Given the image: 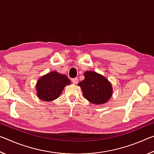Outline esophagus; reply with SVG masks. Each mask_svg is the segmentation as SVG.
I'll use <instances>...</instances> for the list:
<instances>
[{
	"mask_svg": "<svg viewBox=\"0 0 154 154\" xmlns=\"http://www.w3.org/2000/svg\"><path fill=\"white\" fill-rule=\"evenodd\" d=\"M78 78H77V77H75V78H73V79H72V83H74V84H76V83H78Z\"/></svg>",
	"mask_w": 154,
	"mask_h": 154,
	"instance_id": "esophagus-1",
	"label": "esophagus"
}]
</instances>
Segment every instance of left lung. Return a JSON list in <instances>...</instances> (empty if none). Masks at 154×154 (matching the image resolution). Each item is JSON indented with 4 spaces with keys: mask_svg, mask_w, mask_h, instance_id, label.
<instances>
[{
    "mask_svg": "<svg viewBox=\"0 0 154 154\" xmlns=\"http://www.w3.org/2000/svg\"><path fill=\"white\" fill-rule=\"evenodd\" d=\"M85 79L78 83L82 88L84 98L95 105L104 104L112 95L111 83L106 78L93 71H86Z\"/></svg>",
    "mask_w": 154,
    "mask_h": 154,
    "instance_id": "obj_1",
    "label": "left lung"
}]
</instances>
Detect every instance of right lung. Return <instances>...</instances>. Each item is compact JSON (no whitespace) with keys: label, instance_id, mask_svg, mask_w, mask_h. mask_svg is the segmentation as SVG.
<instances>
[{"label":"right lung","instance_id":"obj_1","mask_svg":"<svg viewBox=\"0 0 154 154\" xmlns=\"http://www.w3.org/2000/svg\"><path fill=\"white\" fill-rule=\"evenodd\" d=\"M71 81L66 75L54 71L44 75L36 83L38 97L44 101H51L58 98L64 88L70 84Z\"/></svg>","mask_w":154,"mask_h":154}]
</instances>
